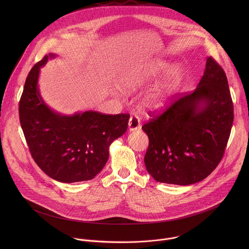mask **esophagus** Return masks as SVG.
Returning <instances> with one entry per match:
<instances>
[{
    "instance_id": "1",
    "label": "esophagus",
    "mask_w": 249,
    "mask_h": 249,
    "mask_svg": "<svg viewBox=\"0 0 249 249\" xmlns=\"http://www.w3.org/2000/svg\"><path fill=\"white\" fill-rule=\"evenodd\" d=\"M140 120L137 116H131L128 122V129L129 131H135L140 128Z\"/></svg>"
}]
</instances>
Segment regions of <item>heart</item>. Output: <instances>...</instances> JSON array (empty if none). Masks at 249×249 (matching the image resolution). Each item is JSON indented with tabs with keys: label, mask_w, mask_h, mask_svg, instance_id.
<instances>
[{
	"label": "heart",
	"mask_w": 249,
	"mask_h": 249,
	"mask_svg": "<svg viewBox=\"0 0 249 249\" xmlns=\"http://www.w3.org/2000/svg\"><path fill=\"white\" fill-rule=\"evenodd\" d=\"M168 73L166 78L156 85L144 100L145 107L162 109L175 97L184 79V69L164 59H153L140 68L124 72L118 81V86L124 93H131L149 80Z\"/></svg>",
	"instance_id": "heart-1"
}]
</instances>
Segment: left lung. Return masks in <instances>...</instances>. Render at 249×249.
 <instances>
[{"instance_id": "obj_1", "label": "left lung", "mask_w": 249, "mask_h": 249, "mask_svg": "<svg viewBox=\"0 0 249 249\" xmlns=\"http://www.w3.org/2000/svg\"><path fill=\"white\" fill-rule=\"evenodd\" d=\"M234 119L223 69L208 57L196 90L142 126L149 143L144 155L157 182L191 185L207 178L220 162Z\"/></svg>"}]
</instances>
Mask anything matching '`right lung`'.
I'll use <instances>...</instances> for the list:
<instances>
[{
  "label": "right lung",
  "instance_id": "right-lung-1",
  "mask_svg": "<svg viewBox=\"0 0 249 249\" xmlns=\"http://www.w3.org/2000/svg\"><path fill=\"white\" fill-rule=\"evenodd\" d=\"M49 53L29 72L19 103L20 124L38 167L64 183L91 180L107 164L109 146L127 129L129 115H104L96 111L63 115L41 97L38 78Z\"/></svg>",
  "mask_w": 249,
  "mask_h": 249
}]
</instances>
